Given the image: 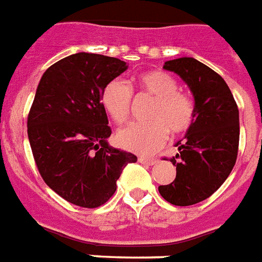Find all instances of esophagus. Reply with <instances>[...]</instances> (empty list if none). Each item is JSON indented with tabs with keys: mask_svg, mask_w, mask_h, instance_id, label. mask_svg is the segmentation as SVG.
Wrapping results in <instances>:
<instances>
[{
	"mask_svg": "<svg viewBox=\"0 0 262 262\" xmlns=\"http://www.w3.org/2000/svg\"><path fill=\"white\" fill-rule=\"evenodd\" d=\"M139 162L143 164V165H147V166H151V165H156L158 160L157 158H148V157H140L139 158Z\"/></svg>",
	"mask_w": 262,
	"mask_h": 262,
	"instance_id": "1",
	"label": "esophagus"
}]
</instances>
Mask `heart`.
<instances>
[{
  "label": "heart",
  "instance_id": "obj_1",
  "mask_svg": "<svg viewBox=\"0 0 262 262\" xmlns=\"http://www.w3.org/2000/svg\"><path fill=\"white\" fill-rule=\"evenodd\" d=\"M140 94L154 97L147 111V122L132 123L118 132V144L140 156H150L164 146L168 132L173 136L182 135L194 122L195 105L189 94L178 90V82L164 71H148L137 77ZM130 87L121 79H114L104 86L101 104L111 119L123 125L130 116Z\"/></svg>",
  "mask_w": 262,
  "mask_h": 262
}]
</instances>
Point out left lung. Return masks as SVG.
<instances>
[{
	"label": "left lung",
	"mask_w": 262,
	"mask_h": 262,
	"mask_svg": "<svg viewBox=\"0 0 262 262\" xmlns=\"http://www.w3.org/2000/svg\"><path fill=\"white\" fill-rule=\"evenodd\" d=\"M164 69L175 72L194 96V122L179 152L170 162L176 178L158 191L173 205H193L218 190L233 169L239 150V110L222 77L194 58L166 61Z\"/></svg>",
	"instance_id": "1"
}]
</instances>
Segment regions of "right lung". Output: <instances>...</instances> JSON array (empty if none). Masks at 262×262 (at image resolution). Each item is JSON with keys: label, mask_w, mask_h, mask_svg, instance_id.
I'll return each mask as SVG.
<instances>
[{"label": "right lung", "mask_w": 262, "mask_h": 262, "mask_svg": "<svg viewBox=\"0 0 262 262\" xmlns=\"http://www.w3.org/2000/svg\"><path fill=\"white\" fill-rule=\"evenodd\" d=\"M127 69L126 62L77 52L48 68L28 116V136L42 180L83 208L105 204L116 180L137 157L114 148L101 92Z\"/></svg>", "instance_id": "right-lung-1"}]
</instances>
